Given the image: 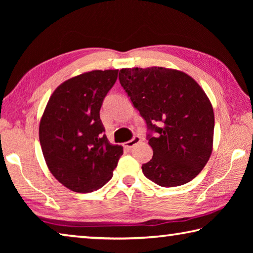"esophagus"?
I'll return each mask as SVG.
<instances>
[{"label": "esophagus", "mask_w": 253, "mask_h": 253, "mask_svg": "<svg viewBox=\"0 0 253 253\" xmlns=\"http://www.w3.org/2000/svg\"><path fill=\"white\" fill-rule=\"evenodd\" d=\"M139 142H140V137L135 136L134 138L130 139V140H128V142H126L125 144H124V146H125V148H127V149H131L132 147L135 146V145H137Z\"/></svg>", "instance_id": "obj_1"}]
</instances>
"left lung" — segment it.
<instances>
[{
  "label": "left lung",
  "instance_id": "8db88e82",
  "mask_svg": "<svg viewBox=\"0 0 253 253\" xmlns=\"http://www.w3.org/2000/svg\"><path fill=\"white\" fill-rule=\"evenodd\" d=\"M119 83L149 130L152 160L145 176L173 187L198 176L213 149L214 113L211 101L191 76L163 67L124 68Z\"/></svg>",
  "mask_w": 253,
  "mask_h": 253
}]
</instances>
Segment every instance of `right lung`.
Returning <instances> with one entry per match:
<instances>
[{
	"label": "right lung",
	"instance_id": "add662e5",
	"mask_svg": "<svg viewBox=\"0 0 253 253\" xmlns=\"http://www.w3.org/2000/svg\"><path fill=\"white\" fill-rule=\"evenodd\" d=\"M118 70H92L58 85L42 115L39 139L51 174L67 188L89 193L113 177L123 147L104 134L99 111Z\"/></svg>",
	"mask_w": 253,
	"mask_h": 253
}]
</instances>
